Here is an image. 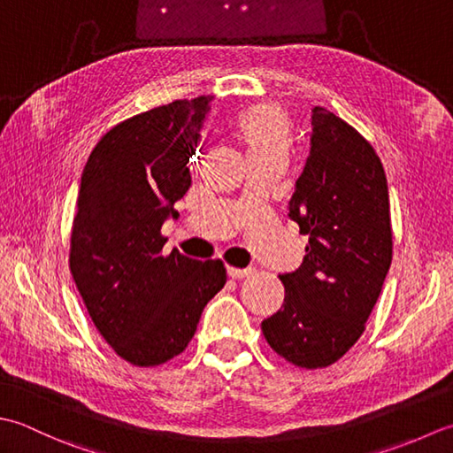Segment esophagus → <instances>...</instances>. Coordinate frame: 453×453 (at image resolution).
Segmentation results:
<instances>
[{
  "instance_id": "obj_1",
  "label": "esophagus",
  "mask_w": 453,
  "mask_h": 453,
  "mask_svg": "<svg viewBox=\"0 0 453 453\" xmlns=\"http://www.w3.org/2000/svg\"><path fill=\"white\" fill-rule=\"evenodd\" d=\"M226 272H228L230 278L240 280V278H248V275H250L254 270H252V267H234V265H228Z\"/></svg>"
}]
</instances>
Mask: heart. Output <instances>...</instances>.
I'll return each instance as SVG.
<instances>
[{
	"mask_svg": "<svg viewBox=\"0 0 453 453\" xmlns=\"http://www.w3.org/2000/svg\"><path fill=\"white\" fill-rule=\"evenodd\" d=\"M234 134L248 156L285 154L293 141V127L288 111L275 104L252 105L234 117Z\"/></svg>",
	"mask_w": 453,
	"mask_h": 453,
	"instance_id": "b5f03b06",
	"label": "heart"
}]
</instances>
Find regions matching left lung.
Instances as JSON below:
<instances>
[{
	"instance_id": "left-lung-1",
	"label": "left lung",
	"mask_w": 453,
	"mask_h": 453,
	"mask_svg": "<svg viewBox=\"0 0 453 453\" xmlns=\"http://www.w3.org/2000/svg\"><path fill=\"white\" fill-rule=\"evenodd\" d=\"M311 152L289 201L309 236L299 270L281 273V309L262 322L275 354L304 369L338 362L364 334L389 272V189L373 146L344 119L312 109Z\"/></svg>"
}]
</instances>
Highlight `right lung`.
Here are the masks:
<instances>
[{
	"instance_id": "add662e5",
	"label": "right lung",
	"mask_w": 453,
	"mask_h": 453,
	"mask_svg": "<svg viewBox=\"0 0 453 453\" xmlns=\"http://www.w3.org/2000/svg\"><path fill=\"white\" fill-rule=\"evenodd\" d=\"M213 96L125 119L91 150L70 238V272L117 356L154 367L181 354L225 288L223 260L164 252V220L191 186L189 156Z\"/></svg>"
}]
</instances>
